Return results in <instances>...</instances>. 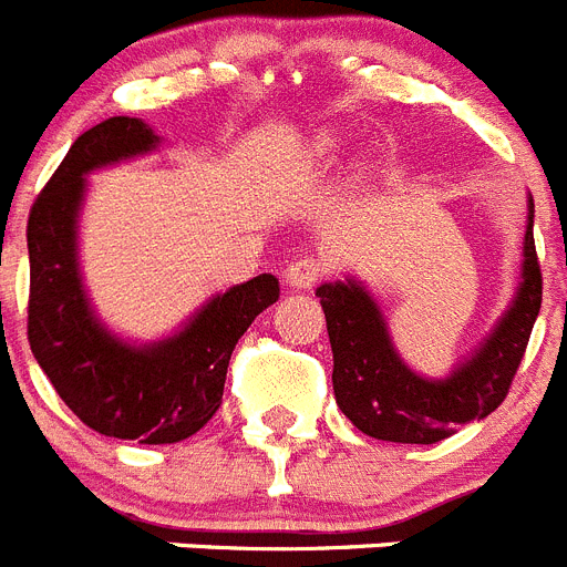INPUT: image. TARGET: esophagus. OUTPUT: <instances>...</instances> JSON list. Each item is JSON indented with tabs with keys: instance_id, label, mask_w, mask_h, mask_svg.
Wrapping results in <instances>:
<instances>
[{
	"instance_id": "obj_1",
	"label": "esophagus",
	"mask_w": 567,
	"mask_h": 567,
	"mask_svg": "<svg viewBox=\"0 0 567 567\" xmlns=\"http://www.w3.org/2000/svg\"><path fill=\"white\" fill-rule=\"evenodd\" d=\"M327 272V264L315 255H303V258H295L287 267V284L292 289H312L320 278Z\"/></svg>"
}]
</instances>
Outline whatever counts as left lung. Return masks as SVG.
Returning a JSON list of instances; mask_svg holds the SVG:
<instances>
[{"mask_svg":"<svg viewBox=\"0 0 567 567\" xmlns=\"http://www.w3.org/2000/svg\"><path fill=\"white\" fill-rule=\"evenodd\" d=\"M528 204L517 298L477 352L443 380L420 378L400 360L378 303L360 284L349 278L318 287L334 358V400L360 432L389 443L432 445L503 403L543 307L534 202Z\"/></svg>","mask_w":567,"mask_h":567,"instance_id":"obj_1","label":"left lung"}]
</instances>
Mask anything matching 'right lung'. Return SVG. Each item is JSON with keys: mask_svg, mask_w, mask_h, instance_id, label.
I'll return each instance as SVG.
<instances>
[{"mask_svg": "<svg viewBox=\"0 0 567 567\" xmlns=\"http://www.w3.org/2000/svg\"><path fill=\"white\" fill-rule=\"evenodd\" d=\"M158 135L113 115L73 142L30 207L28 340L59 398L104 437L147 445L193 437L218 412L238 338L278 300L275 275L227 289L167 340L133 346L102 327L84 295L76 221L84 175L155 150Z\"/></svg>", "mask_w": 567, "mask_h": 567, "instance_id": "add662e5", "label": "right lung"}]
</instances>
